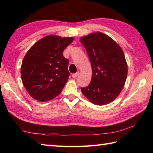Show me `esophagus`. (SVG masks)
<instances>
[{
    "label": "esophagus",
    "instance_id": "obj_1",
    "mask_svg": "<svg viewBox=\"0 0 153 153\" xmlns=\"http://www.w3.org/2000/svg\"><path fill=\"white\" fill-rule=\"evenodd\" d=\"M79 71H77V73L74 74L72 75V77H73V78H76V77L79 76Z\"/></svg>",
    "mask_w": 153,
    "mask_h": 153
}]
</instances>
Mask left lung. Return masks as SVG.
Instances as JSON below:
<instances>
[{"instance_id": "obj_1", "label": "left lung", "mask_w": 153, "mask_h": 153, "mask_svg": "<svg viewBox=\"0 0 153 153\" xmlns=\"http://www.w3.org/2000/svg\"><path fill=\"white\" fill-rule=\"evenodd\" d=\"M89 57L92 77L81 88L83 95L96 105H105L116 99L124 87L128 64L123 50L108 35L101 32L80 39Z\"/></svg>"}]
</instances>
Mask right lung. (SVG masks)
<instances>
[{"instance_id": "add662e5", "label": "right lung", "mask_w": 153, "mask_h": 153, "mask_svg": "<svg viewBox=\"0 0 153 153\" xmlns=\"http://www.w3.org/2000/svg\"><path fill=\"white\" fill-rule=\"evenodd\" d=\"M74 37L47 35L36 42L23 59L21 77L30 96L40 102L54 99L69 79L68 60L63 51Z\"/></svg>"}]
</instances>
